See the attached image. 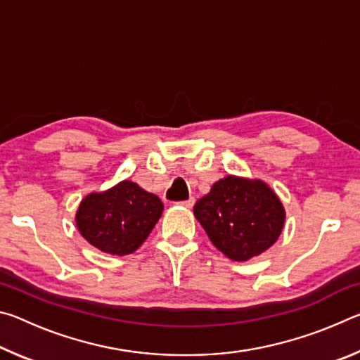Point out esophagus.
Here are the masks:
<instances>
[{
  "instance_id": "obj_1",
  "label": "esophagus",
  "mask_w": 360,
  "mask_h": 360,
  "mask_svg": "<svg viewBox=\"0 0 360 360\" xmlns=\"http://www.w3.org/2000/svg\"><path fill=\"white\" fill-rule=\"evenodd\" d=\"M193 203H195V198H193V197H191L188 200H186V202H181V205H182V206H186V208H192Z\"/></svg>"
}]
</instances>
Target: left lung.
<instances>
[{
    "instance_id": "8db88e82",
    "label": "left lung",
    "mask_w": 360,
    "mask_h": 360,
    "mask_svg": "<svg viewBox=\"0 0 360 360\" xmlns=\"http://www.w3.org/2000/svg\"><path fill=\"white\" fill-rule=\"evenodd\" d=\"M193 214L219 251L246 262L275 245L284 206L264 181L225 176L193 206Z\"/></svg>"
}]
</instances>
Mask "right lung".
<instances>
[{"mask_svg": "<svg viewBox=\"0 0 360 360\" xmlns=\"http://www.w3.org/2000/svg\"><path fill=\"white\" fill-rule=\"evenodd\" d=\"M163 203L136 182L122 181L106 192L85 197L76 212V225L90 245L103 252L127 255L148 238L162 216Z\"/></svg>", "mask_w": 360, "mask_h": 360, "instance_id": "1", "label": "right lung"}]
</instances>
